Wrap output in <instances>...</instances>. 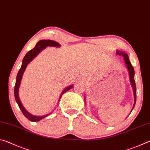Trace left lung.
Masks as SVG:
<instances>
[{
    "label": "left lung",
    "mask_w": 150,
    "mask_h": 150,
    "mask_svg": "<svg viewBox=\"0 0 150 150\" xmlns=\"http://www.w3.org/2000/svg\"><path fill=\"white\" fill-rule=\"evenodd\" d=\"M116 54L117 55H122L124 57V62H125V63L126 65L127 69H128V71L129 72V76H130V83L132 85V87L133 89V92H134V105L133 106V108L135 106V104L136 102V83H135V80H134V67L132 65L131 63L129 60V57L128 54H126L125 52H122V51H116ZM132 108V109H133Z\"/></svg>",
    "instance_id": "obj_1"
}]
</instances>
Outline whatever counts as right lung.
Returning <instances> with one entry per match:
<instances>
[{
	"instance_id": "right-lung-1",
	"label": "right lung",
	"mask_w": 150,
	"mask_h": 150,
	"mask_svg": "<svg viewBox=\"0 0 150 150\" xmlns=\"http://www.w3.org/2000/svg\"><path fill=\"white\" fill-rule=\"evenodd\" d=\"M47 46H53V47H60V45L58 42H55L54 40H40L37 43L35 46L34 47V48H33L32 50H31L30 51H29L25 55L23 61H22V63L21 65V67L19 70L17 76H16V83H15V86H14V97L15 99H16V103L18 105L19 108L21 111L23 113V115L26 116V117L29 120L32 121V122H38L40 121V120H42L45 117H46L47 116L50 115V114H47L44 116H34L32 115L31 114L29 113L26 109L24 108V107L23 106V105H22V103L20 102V100L19 98V96H18V91H19V87H20V82H21L22 78V75L24 74V72L26 68L27 67V65L28 63L31 62V61L34 59V57H36V55L39 54V53L42 51L44 49H45V47ZM73 87V85H70L69 87L65 88L64 90L62 91V94H61L59 99L61 98V96L63 95V93H65V92H67V91H69V89H71L72 87Z\"/></svg>"
}]
</instances>
